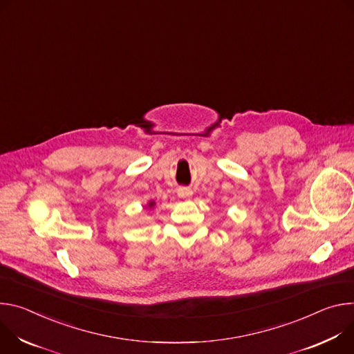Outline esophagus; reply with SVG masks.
<instances>
[{"instance_id": "obj_1", "label": "esophagus", "mask_w": 354, "mask_h": 354, "mask_svg": "<svg viewBox=\"0 0 354 354\" xmlns=\"http://www.w3.org/2000/svg\"><path fill=\"white\" fill-rule=\"evenodd\" d=\"M177 194H178L180 198H189L192 195V189L188 188V187H180L177 189Z\"/></svg>"}]
</instances>
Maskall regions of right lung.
<instances>
[{
    "instance_id": "right-lung-1",
    "label": "right lung",
    "mask_w": 354,
    "mask_h": 354,
    "mask_svg": "<svg viewBox=\"0 0 354 354\" xmlns=\"http://www.w3.org/2000/svg\"><path fill=\"white\" fill-rule=\"evenodd\" d=\"M153 205H154V203H153V201H151V203H149V208H151Z\"/></svg>"
}]
</instances>
